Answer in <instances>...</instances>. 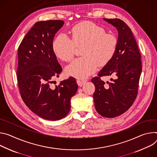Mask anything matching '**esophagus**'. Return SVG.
Returning <instances> with one entry per match:
<instances>
[{"label": "esophagus", "mask_w": 157, "mask_h": 157, "mask_svg": "<svg viewBox=\"0 0 157 157\" xmlns=\"http://www.w3.org/2000/svg\"><path fill=\"white\" fill-rule=\"evenodd\" d=\"M76 81H77V83L78 85V86H82V85H83L86 82V80H81V79H77Z\"/></svg>", "instance_id": "34e87169"}]
</instances>
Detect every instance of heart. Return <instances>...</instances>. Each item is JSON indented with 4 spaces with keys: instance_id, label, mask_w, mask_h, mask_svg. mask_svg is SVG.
I'll list each match as a JSON object with an SVG mask.
<instances>
[{
    "instance_id": "1",
    "label": "heart",
    "mask_w": 157,
    "mask_h": 157,
    "mask_svg": "<svg viewBox=\"0 0 157 157\" xmlns=\"http://www.w3.org/2000/svg\"><path fill=\"white\" fill-rule=\"evenodd\" d=\"M71 39L60 34L54 39L52 49L59 59L70 62L75 56V47L81 48L83 56L75 59L66 68V74L78 78H85L92 74L98 67L108 64L114 57L118 39L112 33L90 21L75 24L71 30Z\"/></svg>"
}]
</instances>
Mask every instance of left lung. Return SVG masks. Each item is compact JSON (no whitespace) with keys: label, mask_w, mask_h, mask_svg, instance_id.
I'll use <instances>...</instances> for the list:
<instances>
[{"label":"left lung","mask_w":157,"mask_h":157,"mask_svg":"<svg viewBox=\"0 0 157 157\" xmlns=\"http://www.w3.org/2000/svg\"><path fill=\"white\" fill-rule=\"evenodd\" d=\"M118 32L116 53L92 82L95 85L94 100L97 112L101 116L113 118L126 112L135 101L142 72L141 55L130 27L119 19H104ZM115 79L108 82L101 80L105 76Z\"/></svg>","instance_id":"8db88e82"}]
</instances>
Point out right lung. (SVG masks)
<instances>
[{
  "mask_svg": "<svg viewBox=\"0 0 157 157\" xmlns=\"http://www.w3.org/2000/svg\"><path fill=\"white\" fill-rule=\"evenodd\" d=\"M63 24L61 20L36 22L22 39L17 52V78L21 96L31 111L48 120H58L68 114L71 98L78 89L73 77L54 88L50 86L62 72L52 44Z\"/></svg>",
  "mask_w": 157,
  "mask_h": 157,
  "instance_id": "add662e5",
  "label": "right lung"
}]
</instances>
